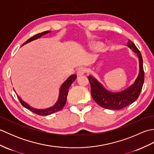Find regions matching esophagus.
<instances>
[{"instance_id":"1","label":"esophagus","mask_w":154,"mask_h":154,"mask_svg":"<svg viewBox=\"0 0 154 154\" xmlns=\"http://www.w3.org/2000/svg\"><path fill=\"white\" fill-rule=\"evenodd\" d=\"M85 73H86V69L84 67H80L77 69V76H81V75H83Z\"/></svg>"}]
</instances>
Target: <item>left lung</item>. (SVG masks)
<instances>
[{"label":"left lung","mask_w":154,"mask_h":154,"mask_svg":"<svg viewBox=\"0 0 154 154\" xmlns=\"http://www.w3.org/2000/svg\"><path fill=\"white\" fill-rule=\"evenodd\" d=\"M127 46L132 49L137 54L139 59L140 71L138 77L131 86L119 93H112L107 91L103 85L100 83L92 75H89L88 79L91 84V93L94 100L104 109L110 110H120L138 99L144 82V71L143 68V60L142 55L135 44L130 40Z\"/></svg>","instance_id":"obj_1"}]
</instances>
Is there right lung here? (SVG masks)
I'll use <instances>...</instances> for the list:
<instances>
[{
    "label": "right lung",
    "instance_id": "1",
    "mask_svg": "<svg viewBox=\"0 0 154 154\" xmlns=\"http://www.w3.org/2000/svg\"><path fill=\"white\" fill-rule=\"evenodd\" d=\"M49 32H50V31H45V32H42V33L38 34L36 35H34L33 37H32L30 39H28L26 42H24L23 45L29 43V42H30L32 41L37 40V39L40 38L43 35L47 34L48 33H49ZM76 78H77L76 75H75V74L72 75L68 78L66 81H65L63 84H62V85L60 89V94H59V98L57 99V101L53 106L48 108V109H34V108H33V107H31L26 103H25L24 100H22L20 99V97L18 95V98L20 100V103L22 104V105L24 107H25L26 109H27L28 110H30V111H32V112L38 114V115H40V116L50 115V114H53L54 112H57V111L63 109V106H65V103H66L69 89L71 85L73 83V82L75 79H76Z\"/></svg>",
    "mask_w": 154,
    "mask_h": 154
}]
</instances>
